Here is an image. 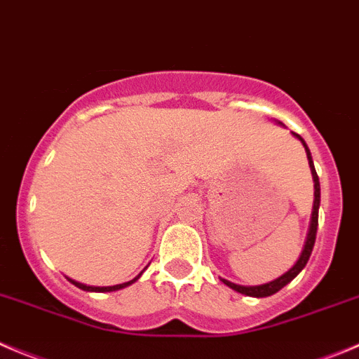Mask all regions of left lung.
Here are the masks:
<instances>
[{"label": "left lung", "mask_w": 359, "mask_h": 359, "mask_svg": "<svg viewBox=\"0 0 359 359\" xmlns=\"http://www.w3.org/2000/svg\"><path fill=\"white\" fill-rule=\"evenodd\" d=\"M277 124H279V126H284L283 123H277ZM293 137L298 138V140L302 142V145H304V147H305V152H307V159H309V166H311L312 180H314V205H312V215H311V224H309L307 238H305L304 249H302V254H300V257H298V259H297V263H294L293 266H291L286 273H283V276L277 277V279L270 280V283L259 284V286H240V284L229 283V280L221 279L222 283L226 284V286L231 287V290L236 291V293L245 294V297L264 298V297H272V294H276L277 291L283 290V287L286 286V284H290L291 280H293L294 277H297L298 273H300L302 270H304L305 264H307V261H309V257H311L312 249H314L316 233H318L319 203H321V186H319V177H318V173H316L314 161H312V154H311V151H309L307 144H305V140L300 137V135L293 133Z\"/></svg>", "instance_id": "1"}]
</instances>
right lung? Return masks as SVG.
Segmentation results:
<instances>
[{"instance_id":"add662e5","label":"right lung","mask_w":359,"mask_h":359,"mask_svg":"<svg viewBox=\"0 0 359 359\" xmlns=\"http://www.w3.org/2000/svg\"><path fill=\"white\" fill-rule=\"evenodd\" d=\"M144 270H145V268H144ZM140 276H142V273H138V276L135 277L133 280H128V283H123V284H116V286H103V287H100V286H87V284L76 283V280L69 279V277H66V279H68L69 283L73 284V286H76V287H79V290H82V291H91V293H110V291H119V290H123V287H128V286H131V284H133V283H137V280L140 279Z\"/></svg>"}]
</instances>
